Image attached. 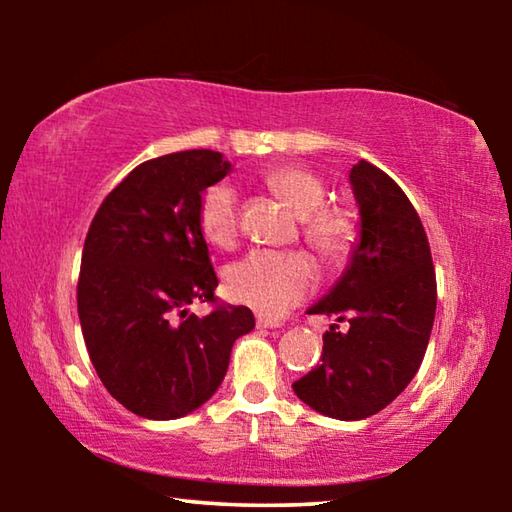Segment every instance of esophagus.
Wrapping results in <instances>:
<instances>
[{
	"label": "esophagus",
	"instance_id": "esophagus-1",
	"mask_svg": "<svg viewBox=\"0 0 512 512\" xmlns=\"http://www.w3.org/2000/svg\"><path fill=\"white\" fill-rule=\"evenodd\" d=\"M282 323L280 320H273V318H264V316H257V327H264V329H273V327H280Z\"/></svg>",
	"mask_w": 512,
	"mask_h": 512
}]
</instances>
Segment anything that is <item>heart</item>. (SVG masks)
<instances>
[{
	"instance_id": "obj_1",
	"label": "heart",
	"mask_w": 512,
	"mask_h": 512,
	"mask_svg": "<svg viewBox=\"0 0 512 512\" xmlns=\"http://www.w3.org/2000/svg\"><path fill=\"white\" fill-rule=\"evenodd\" d=\"M268 189L300 216L302 239L325 259L345 262L361 237L359 214L350 205L325 203L327 187L314 171L284 164L264 176ZM198 230L214 248H230L239 232L237 189L225 180L203 189L198 198ZM228 296L262 316H282L314 289L316 273L309 257L298 250L275 253L253 250L223 273Z\"/></svg>"
}]
</instances>
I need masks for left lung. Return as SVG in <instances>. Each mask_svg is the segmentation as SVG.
I'll return each mask as SVG.
<instances>
[{
	"instance_id": "8db88e82",
	"label": "left lung",
	"mask_w": 512,
	"mask_h": 512,
	"mask_svg": "<svg viewBox=\"0 0 512 512\" xmlns=\"http://www.w3.org/2000/svg\"><path fill=\"white\" fill-rule=\"evenodd\" d=\"M361 241L348 271L309 314L348 320L323 334L320 366L293 381L311 409L363 420L386 409L415 377L436 316V271L427 232L400 185L361 160L350 171Z\"/></svg>"
}]
</instances>
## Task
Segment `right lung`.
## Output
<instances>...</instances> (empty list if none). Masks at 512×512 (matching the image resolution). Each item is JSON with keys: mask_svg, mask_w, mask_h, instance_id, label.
I'll return each instance as SVG.
<instances>
[{"mask_svg": "<svg viewBox=\"0 0 512 512\" xmlns=\"http://www.w3.org/2000/svg\"><path fill=\"white\" fill-rule=\"evenodd\" d=\"M228 171L210 149L146 160L103 198L85 237L76 287L85 348L108 393L140 418H183L205 404L232 343L255 327L248 307L216 302L196 219L203 189ZM192 301L215 309L198 319Z\"/></svg>", "mask_w": 512, "mask_h": 512, "instance_id": "right-lung-1", "label": "right lung"}]
</instances>
